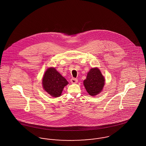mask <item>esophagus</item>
Listing matches in <instances>:
<instances>
[{
    "mask_svg": "<svg viewBox=\"0 0 146 146\" xmlns=\"http://www.w3.org/2000/svg\"><path fill=\"white\" fill-rule=\"evenodd\" d=\"M70 82L72 84H76L78 82V80L76 78H72L70 79Z\"/></svg>",
    "mask_w": 146,
    "mask_h": 146,
    "instance_id": "obj_1",
    "label": "esophagus"
}]
</instances>
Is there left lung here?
<instances>
[{
	"label": "left lung",
	"mask_w": 146,
	"mask_h": 146,
	"mask_svg": "<svg viewBox=\"0 0 146 146\" xmlns=\"http://www.w3.org/2000/svg\"><path fill=\"white\" fill-rule=\"evenodd\" d=\"M83 84L88 93L91 96H95L102 92L105 84V79L98 68H92L88 73Z\"/></svg>",
	"instance_id": "obj_1"
}]
</instances>
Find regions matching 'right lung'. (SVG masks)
Instances as JSON below:
<instances>
[{"mask_svg":"<svg viewBox=\"0 0 146 146\" xmlns=\"http://www.w3.org/2000/svg\"><path fill=\"white\" fill-rule=\"evenodd\" d=\"M68 82L54 67L46 70L42 79V88L51 96L60 97Z\"/></svg>","mask_w":146,"mask_h":146,"instance_id":"right-lung-1","label":"right lung"}]
</instances>
